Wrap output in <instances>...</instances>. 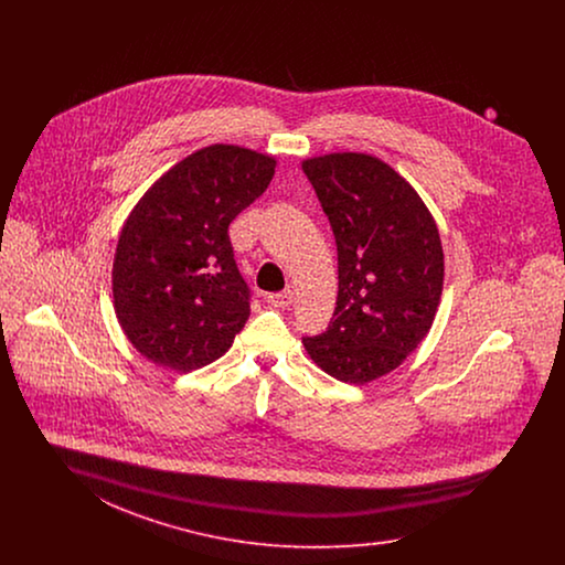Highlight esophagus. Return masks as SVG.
<instances>
[{"instance_id":"esophagus-1","label":"esophagus","mask_w":565,"mask_h":565,"mask_svg":"<svg viewBox=\"0 0 565 565\" xmlns=\"http://www.w3.org/2000/svg\"><path fill=\"white\" fill-rule=\"evenodd\" d=\"M270 307H277V309H286L295 302V292L292 290H284V292H275V295L267 296Z\"/></svg>"}]
</instances>
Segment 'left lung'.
Instances as JSON below:
<instances>
[{
	"instance_id": "1",
	"label": "left lung",
	"mask_w": 565,
	"mask_h": 565,
	"mask_svg": "<svg viewBox=\"0 0 565 565\" xmlns=\"http://www.w3.org/2000/svg\"><path fill=\"white\" fill-rule=\"evenodd\" d=\"M302 171L339 256L332 322L302 345L323 373L364 385L426 339L445 279L440 235L417 190L373 154L332 152L302 161Z\"/></svg>"
}]
</instances>
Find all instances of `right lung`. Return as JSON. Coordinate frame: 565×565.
<instances>
[{"label":"right lung","instance_id":"right-lung-1","mask_svg":"<svg viewBox=\"0 0 565 565\" xmlns=\"http://www.w3.org/2000/svg\"><path fill=\"white\" fill-rule=\"evenodd\" d=\"M277 161L214 143L175 162L122 224L114 265V311L135 350L190 373L224 355L249 318L228 224L273 180Z\"/></svg>","mask_w":565,"mask_h":565}]
</instances>
